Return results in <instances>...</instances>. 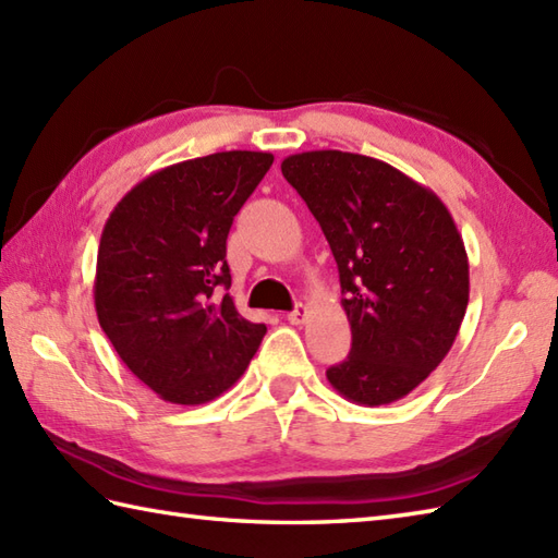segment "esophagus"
<instances>
[{"mask_svg":"<svg viewBox=\"0 0 558 558\" xmlns=\"http://www.w3.org/2000/svg\"><path fill=\"white\" fill-rule=\"evenodd\" d=\"M287 317H289L291 325H303L305 317H307V307H305L303 303H299V305H295L293 311H291Z\"/></svg>","mask_w":558,"mask_h":558,"instance_id":"esophagus-1","label":"esophagus"}]
</instances>
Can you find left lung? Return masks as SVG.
Returning a JSON list of instances; mask_svg holds the SVG:
<instances>
[{
	"instance_id": "8db88e82",
	"label": "left lung",
	"mask_w": 558,
	"mask_h": 558,
	"mask_svg": "<svg viewBox=\"0 0 558 558\" xmlns=\"http://www.w3.org/2000/svg\"><path fill=\"white\" fill-rule=\"evenodd\" d=\"M281 174L337 259L351 353L327 369L343 399L387 405L429 377L465 317L468 253L439 197L375 157L289 155Z\"/></svg>"
}]
</instances>
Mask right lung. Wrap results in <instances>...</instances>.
<instances>
[{
  "mask_svg": "<svg viewBox=\"0 0 558 558\" xmlns=\"http://www.w3.org/2000/svg\"><path fill=\"white\" fill-rule=\"evenodd\" d=\"M275 155L231 150L155 171L102 229L95 311L131 373L159 399L197 405L233 387L267 327L241 317L227 236Z\"/></svg>",
  "mask_w": 558,
  "mask_h": 558,
  "instance_id": "obj_1",
  "label": "right lung"
}]
</instances>
